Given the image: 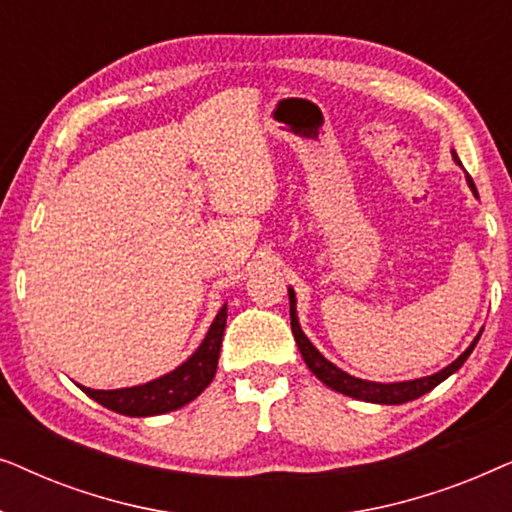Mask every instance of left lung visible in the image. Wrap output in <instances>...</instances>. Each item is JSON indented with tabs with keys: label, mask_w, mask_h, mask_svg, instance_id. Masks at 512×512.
<instances>
[{
	"label": "left lung",
	"mask_w": 512,
	"mask_h": 512,
	"mask_svg": "<svg viewBox=\"0 0 512 512\" xmlns=\"http://www.w3.org/2000/svg\"><path fill=\"white\" fill-rule=\"evenodd\" d=\"M452 158L454 163L461 165V160L457 158V153L452 151ZM466 181H468V188H471L475 198H478V191H475V184L473 179L466 174ZM289 303H291V331H293V338H296V345L300 349V354H303V359L307 363V368L312 370V375L317 377L326 384V387H331L333 391H338V394H345V396H352L356 401H366V403H380V405H401V403H408V401H415V398L429 394L433 387H438L440 382L447 380V377L457 373V370L464 366V361L471 356V352L478 345L482 331L475 335V340L471 345L466 347V352L459 356V359H454L450 366H445L443 370H438V373L433 375H426V377H417V380H405V382H389V384H382V382H370V380H361V377H354L345 373V370L335 366L326 359L324 354L319 352L317 347L312 345L310 338L303 333V328H300V321H298V312H296V291L289 286Z\"/></svg>",
	"instance_id": "left-lung-1"
}]
</instances>
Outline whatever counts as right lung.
I'll return each mask as SVG.
<instances>
[{"label":"right lung","mask_w":512,"mask_h":512,"mask_svg":"<svg viewBox=\"0 0 512 512\" xmlns=\"http://www.w3.org/2000/svg\"><path fill=\"white\" fill-rule=\"evenodd\" d=\"M226 319L228 307L223 305L214 317L212 326H209L205 340L200 342V347L181 366L156 377V380L123 389H90L81 387V384L79 387L83 394H88L93 401L118 412V415L153 417L184 408L186 403L195 401L214 380Z\"/></svg>","instance_id":"right-lung-1"}]
</instances>
